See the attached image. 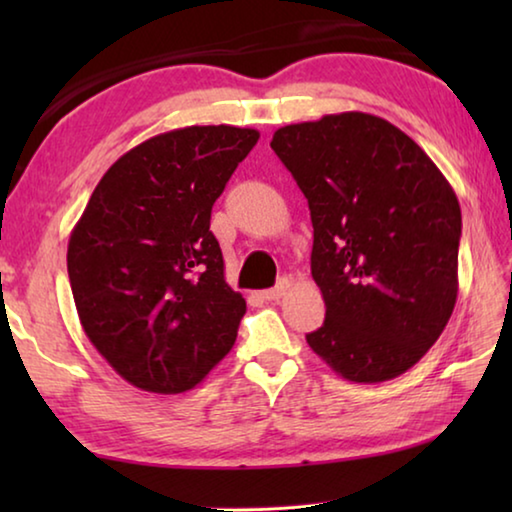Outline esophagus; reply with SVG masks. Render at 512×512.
I'll return each instance as SVG.
<instances>
[{
  "label": "esophagus",
  "mask_w": 512,
  "mask_h": 512,
  "mask_svg": "<svg viewBox=\"0 0 512 512\" xmlns=\"http://www.w3.org/2000/svg\"><path fill=\"white\" fill-rule=\"evenodd\" d=\"M289 287H291V284H289V280H280V282H277V284H275V287H273V289H268V291H264V298H266V300H280V298L284 296V293H287V291H289Z\"/></svg>",
  "instance_id": "esophagus-1"
}]
</instances>
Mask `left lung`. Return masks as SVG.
<instances>
[{
    "instance_id": "obj_1",
    "label": "left lung",
    "mask_w": 512,
    "mask_h": 512,
    "mask_svg": "<svg viewBox=\"0 0 512 512\" xmlns=\"http://www.w3.org/2000/svg\"><path fill=\"white\" fill-rule=\"evenodd\" d=\"M271 149L314 225L311 275L327 311L309 348L354 384L400 377L456 305L461 205L452 185L409 135L368 112L282 126Z\"/></svg>"
}]
</instances>
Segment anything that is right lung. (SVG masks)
Wrapping results in <instances>:
<instances>
[{"label": "right lung", "instance_id": "right-lung-1", "mask_svg": "<svg viewBox=\"0 0 512 512\" xmlns=\"http://www.w3.org/2000/svg\"><path fill=\"white\" fill-rule=\"evenodd\" d=\"M255 128L160 133L103 173L67 244L83 332L119 377L185 393L237 341L246 300L225 282L212 205L257 144Z\"/></svg>", "mask_w": 512, "mask_h": 512}]
</instances>
